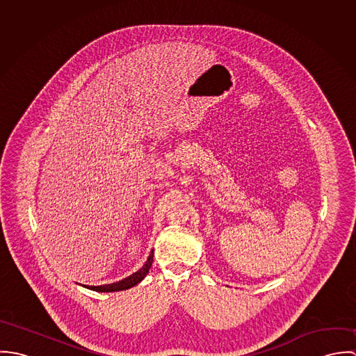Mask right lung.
Segmentation results:
<instances>
[{
  "instance_id": "add662e5",
  "label": "right lung",
  "mask_w": 356,
  "mask_h": 356,
  "mask_svg": "<svg viewBox=\"0 0 356 356\" xmlns=\"http://www.w3.org/2000/svg\"><path fill=\"white\" fill-rule=\"evenodd\" d=\"M153 263V250L151 251V254L148 256V260L145 261V264L138 270L136 271L134 274H131L130 277L119 281V282H113V284H108V285H100V286H89V285H83L85 288L88 289H92V291H96V292H119V291H126V289H130L133 286H136L137 284H140L145 277L147 274L149 273V268L152 266Z\"/></svg>"
}]
</instances>
